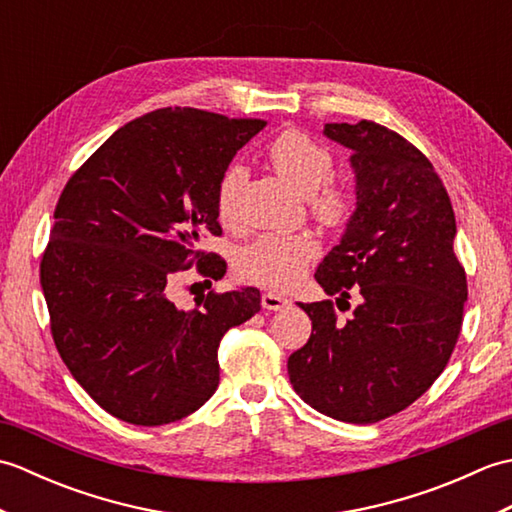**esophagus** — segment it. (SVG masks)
<instances>
[{
  "instance_id": "1",
  "label": "esophagus",
  "mask_w": 512,
  "mask_h": 512,
  "mask_svg": "<svg viewBox=\"0 0 512 512\" xmlns=\"http://www.w3.org/2000/svg\"><path fill=\"white\" fill-rule=\"evenodd\" d=\"M262 306L266 310H284L288 306V299L275 295V292H264V295H262Z\"/></svg>"
}]
</instances>
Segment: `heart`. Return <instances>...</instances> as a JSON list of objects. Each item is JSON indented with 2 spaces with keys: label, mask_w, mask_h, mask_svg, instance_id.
I'll use <instances>...</instances> for the list:
<instances>
[{
  "label": "heart",
  "mask_w": 512,
  "mask_h": 512,
  "mask_svg": "<svg viewBox=\"0 0 512 512\" xmlns=\"http://www.w3.org/2000/svg\"><path fill=\"white\" fill-rule=\"evenodd\" d=\"M268 160L292 187L308 193V209L325 226H339L352 213L354 193L345 182L330 178L334 158L328 147L301 129H284L266 149ZM242 167H228L215 189V211L224 226L237 222V195L242 189ZM319 239L310 231L290 235H262L248 244L237 259V273L250 284L288 288L319 255Z\"/></svg>",
  "instance_id": "obj_1"
}]
</instances>
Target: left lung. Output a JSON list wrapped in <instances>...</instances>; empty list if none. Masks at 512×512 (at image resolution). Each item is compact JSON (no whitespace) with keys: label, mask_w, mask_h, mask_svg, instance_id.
I'll list each match as a JSON object with an SVG mask.
<instances>
[{"label":"left lung","mask_w":512,"mask_h":512,"mask_svg":"<svg viewBox=\"0 0 512 512\" xmlns=\"http://www.w3.org/2000/svg\"><path fill=\"white\" fill-rule=\"evenodd\" d=\"M323 134L352 149L356 211L314 279L339 308L352 290L361 306L341 323L330 299L299 303L312 334L290 354L288 376L312 409L372 424L407 409L447 367L469 288L453 206L429 158L374 121L328 123Z\"/></svg>","instance_id":"left-lung-1"}]
</instances>
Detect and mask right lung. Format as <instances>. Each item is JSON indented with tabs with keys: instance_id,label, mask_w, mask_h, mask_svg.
<instances>
[{
	"instance_id": "obj_1",
	"label": "right lung",
	"mask_w": 512,
	"mask_h": 512,
	"mask_svg": "<svg viewBox=\"0 0 512 512\" xmlns=\"http://www.w3.org/2000/svg\"><path fill=\"white\" fill-rule=\"evenodd\" d=\"M266 121L165 107L114 132L65 184L39 277L54 345L99 405L143 427L198 411L220 383L217 347L262 310L259 290H209L193 308L171 284L195 268L222 279L200 248L222 235L215 189Z\"/></svg>"
}]
</instances>
